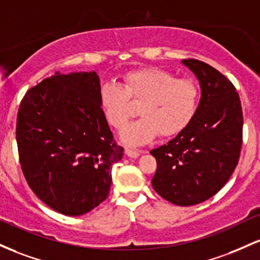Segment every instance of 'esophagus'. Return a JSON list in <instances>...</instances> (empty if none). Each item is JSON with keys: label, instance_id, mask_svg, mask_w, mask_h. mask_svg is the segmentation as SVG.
Returning a JSON list of instances; mask_svg holds the SVG:
<instances>
[{"label": "esophagus", "instance_id": "1", "mask_svg": "<svg viewBox=\"0 0 260 260\" xmlns=\"http://www.w3.org/2000/svg\"><path fill=\"white\" fill-rule=\"evenodd\" d=\"M125 153H126L129 157H131V158H138L140 154L142 153V151L135 150V148H131V147H126L125 148Z\"/></svg>", "mask_w": 260, "mask_h": 260}]
</instances>
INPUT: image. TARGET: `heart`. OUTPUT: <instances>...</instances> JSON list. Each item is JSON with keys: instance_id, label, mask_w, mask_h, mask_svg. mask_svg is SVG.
<instances>
[{"instance_id": "1", "label": "heart", "mask_w": 260, "mask_h": 260, "mask_svg": "<svg viewBox=\"0 0 260 260\" xmlns=\"http://www.w3.org/2000/svg\"><path fill=\"white\" fill-rule=\"evenodd\" d=\"M199 102V87L190 78H176L161 69L133 71L124 77L122 86L104 83L101 104L107 121L120 130L140 107L141 119L121 133L127 145L138 146L152 141L158 134L163 138L178 135L193 120Z\"/></svg>"}]
</instances>
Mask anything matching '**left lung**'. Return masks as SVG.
<instances>
[{
    "label": "left lung",
    "mask_w": 260,
    "mask_h": 260,
    "mask_svg": "<svg viewBox=\"0 0 260 260\" xmlns=\"http://www.w3.org/2000/svg\"><path fill=\"white\" fill-rule=\"evenodd\" d=\"M200 83L193 120L168 144L153 148L152 186L169 203L190 206L210 199L232 176L242 146L243 114L231 81L203 61L182 60Z\"/></svg>",
    "instance_id": "8db88e82"
}]
</instances>
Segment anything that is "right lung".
<instances>
[{
    "label": "right lung",
    "instance_id": "add662e5",
    "mask_svg": "<svg viewBox=\"0 0 260 260\" xmlns=\"http://www.w3.org/2000/svg\"><path fill=\"white\" fill-rule=\"evenodd\" d=\"M19 162L28 185L49 208L87 214L109 195L116 145L94 71L56 72L25 93L17 115Z\"/></svg>",
    "mask_w": 260,
    "mask_h": 260
}]
</instances>
